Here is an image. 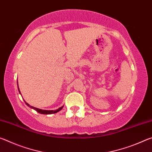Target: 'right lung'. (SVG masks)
Masks as SVG:
<instances>
[{"label":"right lung","mask_w":152,"mask_h":152,"mask_svg":"<svg viewBox=\"0 0 152 152\" xmlns=\"http://www.w3.org/2000/svg\"><path fill=\"white\" fill-rule=\"evenodd\" d=\"M17 84H18V82H17ZM18 88H19V86H18ZM19 91L20 92V91H19ZM25 103H26L27 105H28L29 107L31 108H33V109H35L36 111H37L39 113H41V114H45V115H49V114H53V113H58V111H60V110H61V109H62L63 107H61L60 108H59L57 110H42V109H37V108H35V107H33L32 106H30V105L27 103L26 102H25Z\"/></svg>","instance_id":"obj_1"}]
</instances>
